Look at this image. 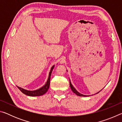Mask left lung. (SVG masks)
Returning a JSON list of instances; mask_svg holds the SVG:
<instances>
[{
  "label": "left lung",
  "instance_id": "1",
  "mask_svg": "<svg viewBox=\"0 0 122 122\" xmlns=\"http://www.w3.org/2000/svg\"><path fill=\"white\" fill-rule=\"evenodd\" d=\"M69 84H70V86H71V90H72V91H73L74 93H75V94L77 95V96H84V97L87 96V95H82V94H80V92H77V91L75 89V88L72 85L71 83V81H70V80H69ZM99 92H97L96 94H98Z\"/></svg>",
  "mask_w": 122,
  "mask_h": 122
}]
</instances>
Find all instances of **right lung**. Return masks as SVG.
<instances>
[{
  "instance_id": "right-lung-1",
  "label": "right lung",
  "mask_w": 122,
  "mask_h": 122,
  "mask_svg": "<svg viewBox=\"0 0 122 122\" xmlns=\"http://www.w3.org/2000/svg\"><path fill=\"white\" fill-rule=\"evenodd\" d=\"M55 65L51 67V71H49V76L48 78V80L46 82V84L45 85L42 86V87L36 90H33V91H30V90H27L26 89H24L23 88H21V87H19V86H17V87L19 88V89L21 91V92H22V93L26 95L27 96H41L45 94L46 92L48 91L49 87V85H50V79H51V72L53 71V69Z\"/></svg>"
}]
</instances>
